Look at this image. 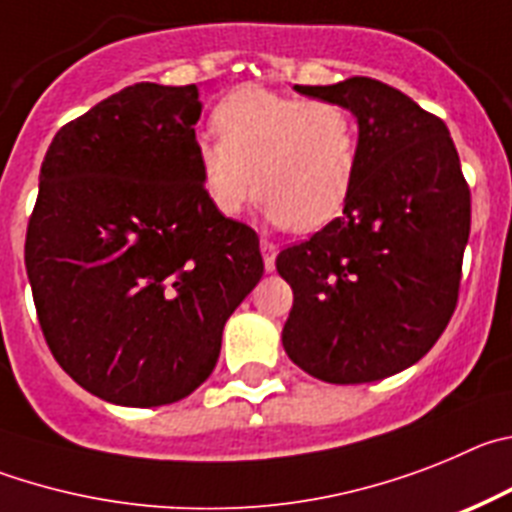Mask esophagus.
Instances as JSON below:
<instances>
[{
  "label": "esophagus",
  "mask_w": 512,
  "mask_h": 512,
  "mask_svg": "<svg viewBox=\"0 0 512 512\" xmlns=\"http://www.w3.org/2000/svg\"><path fill=\"white\" fill-rule=\"evenodd\" d=\"M260 252H262V260H265V270H267V273H273V270H275V257H278V247H275L273 242H267V239H262V242H260Z\"/></svg>",
  "instance_id": "esophagus-1"
}]
</instances>
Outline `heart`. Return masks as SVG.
<instances>
[{
  "label": "heart",
  "mask_w": 512,
  "mask_h": 512,
  "mask_svg": "<svg viewBox=\"0 0 512 512\" xmlns=\"http://www.w3.org/2000/svg\"><path fill=\"white\" fill-rule=\"evenodd\" d=\"M211 127L219 142L201 140L196 163L216 214L237 216L260 193L270 222L311 232L352 196L359 132L336 101L242 86L216 104Z\"/></svg>",
  "instance_id": "b5f03b06"
}]
</instances>
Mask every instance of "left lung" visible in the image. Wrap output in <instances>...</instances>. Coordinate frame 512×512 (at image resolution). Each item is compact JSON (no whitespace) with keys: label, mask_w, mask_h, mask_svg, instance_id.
<instances>
[{"label":"left lung","mask_w":512,"mask_h":512,"mask_svg":"<svg viewBox=\"0 0 512 512\" xmlns=\"http://www.w3.org/2000/svg\"><path fill=\"white\" fill-rule=\"evenodd\" d=\"M357 119L359 165L342 216L275 260L293 288L283 347L334 385L390 377L434 347L459 296L469 188L446 124L375 78L296 86Z\"/></svg>","instance_id":"obj_1"}]
</instances>
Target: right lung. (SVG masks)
Listing matches in <instances>:
<instances>
[{
  "instance_id": "obj_1",
  "label": "right lung",
  "mask_w": 512,
  "mask_h": 512,
  "mask_svg": "<svg viewBox=\"0 0 512 512\" xmlns=\"http://www.w3.org/2000/svg\"><path fill=\"white\" fill-rule=\"evenodd\" d=\"M201 91L135 84L50 142L25 239L40 329L96 398L155 408L211 375L260 239L216 214L196 163Z\"/></svg>"
}]
</instances>
